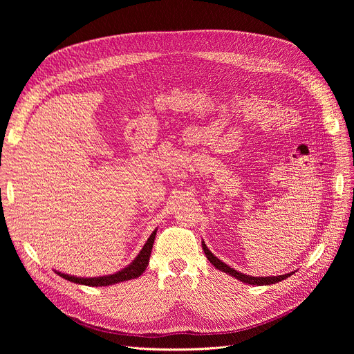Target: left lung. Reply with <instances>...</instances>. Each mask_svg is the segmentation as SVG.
I'll list each match as a JSON object with an SVG mask.
<instances>
[{
	"label": "left lung",
	"instance_id": "1",
	"mask_svg": "<svg viewBox=\"0 0 354 354\" xmlns=\"http://www.w3.org/2000/svg\"><path fill=\"white\" fill-rule=\"evenodd\" d=\"M201 248H203L205 254H206L207 259L210 261V263H212L217 270H221V272H224V273H227V274H230V276L235 277L236 280H239V281H242V283H246V284H252V286H269V284H276V283H279V281H281V280L290 277L292 273H295V272H290V273L280 274V276H265V277H261V276H259V277L249 276V274H245V273H241V272L232 269L231 266H228L227 263H224L223 261H220V259L213 254V252L207 248V245H206L205 241H201Z\"/></svg>",
	"mask_w": 354,
	"mask_h": 354
}]
</instances>
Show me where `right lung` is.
<instances>
[{
	"mask_svg": "<svg viewBox=\"0 0 354 354\" xmlns=\"http://www.w3.org/2000/svg\"><path fill=\"white\" fill-rule=\"evenodd\" d=\"M157 230L156 228L147 239V242L144 243V246L141 248V250L138 252V255L134 258V261L127 265L126 268H123L122 270L112 273V274H106V276H97V277H78V276H71L63 272H57L55 270V273H57L60 277L77 283V284H84V286H91V287H106V286H112V284H118L122 281H127V280H133L140 277L147 266H148V261L151 257V250H153V243L157 235Z\"/></svg>",
	"mask_w": 354,
	"mask_h": 354,
	"instance_id": "right-lung-1",
	"label": "right lung"
}]
</instances>
